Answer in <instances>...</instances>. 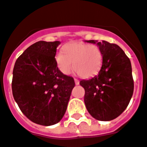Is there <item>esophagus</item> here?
Instances as JSON below:
<instances>
[{
    "label": "esophagus",
    "instance_id": "obj_1",
    "mask_svg": "<svg viewBox=\"0 0 147 147\" xmlns=\"http://www.w3.org/2000/svg\"><path fill=\"white\" fill-rule=\"evenodd\" d=\"M75 83H76V85H78L79 84V80H78L77 78H75Z\"/></svg>",
    "mask_w": 147,
    "mask_h": 147
}]
</instances>
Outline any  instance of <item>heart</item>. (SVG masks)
<instances>
[{
  "label": "heart",
  "mask_w": 147,
  "mask_h": 147,
  "mask_svg": "<svg viewBox=\"0 0 147 147\" xmlns=\"http://www.w3.org/2000/svg\"><path fill=\"white\" fill-rule=\"evenodd\" d=\"M55 60L62 73L69 74L74 66L80 76L87 78L100 71L103 54L98 45L75 42L64 45L63 51L57 53Z\"/></svg>",
  "instance_id": "heart-1"
}]
</instances>
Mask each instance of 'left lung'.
I'll list each match as a JSON object with an SVG mask.
<instances>
[{"mask_svg":"<svg viewBox=\"0 0 147 147\" xmlns=\"http://www.w3.org/2000/svg\"><path fill=\"white\" fill-rule=\"evenodd\" d=\"M96 43L103 54V62L97 76L82 80L84 103L92 117L110 121L119 117L129 105L134 91L130 60L119 45L108 42L88 40Z\"/></svg>","mask_w":147,"mask_h":147,"instance_id":"8db88e82","label":"left lung"}]
</instances>
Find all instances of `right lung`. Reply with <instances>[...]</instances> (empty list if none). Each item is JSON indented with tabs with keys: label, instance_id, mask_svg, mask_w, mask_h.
I'll return each instance as SVG.
<instances>
[{
	"label": "right lung",
	"instance_id": "add662e5",
	"mask_svg": "<svg viewBox=\"0 0 147 147\" xmlns=\"http://www.w3.org/2000/svg\"><path fill=\"white\" fill-rule=\"evenodd\" d=\"M59 41H39L31 45L16 61L12 90L24 115L42 125H55L66 113L73 78L57 67L55 55Z\"/></svg>",
	"mask_w": 147,
	"mask_h": 147
}]
</instances>
